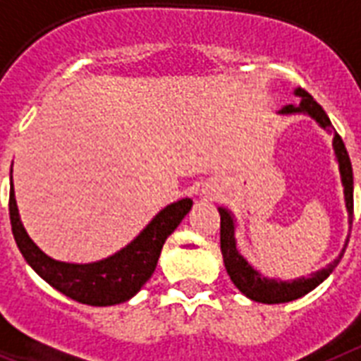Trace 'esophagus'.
I'll use <instances>...</instances> for the list:
<instances>
[{
  "label": "esophagus",
  "mask_w": 361,
  "mask_h": 361,
  "mask_svg": "<svg viewBox=\"0 0 361 361\" xmlns=\"http://www.w3.org/2000/svg\"><path fill=\"white\" fill-rule=\"evenodd\" d=\"M204 192H206V195H215L216 192V185H213V183H211V185H206V189H204Z\"/></svg>",
  "instance_id": "34e87169"
}]
</instances>
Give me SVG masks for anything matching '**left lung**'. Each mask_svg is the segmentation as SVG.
<instances>
[{
	"label": "left lung",
	"instance_id": "left-lung-1",
	"mask_svg": "<svg viewBox=\"0 0 361 361\" xmlns=\"http://www.w3.org/2000/svg\"><path fill=\"white\" fill-rule=\"evenodd\" d=\"M295 94L300 98V104L286 105L280 114H297L304 113L310 114L312 118H315L321 128L324 130H332V122L328 118V114L321 105L312 98V94H307L304 89H297ZM334 152H336V159L339 163V174H341L343 183V195H345V207L348 213V226H353V213H354V178H353V165H350V157L347 154L345 142L338 133H334ZM221 213V250L222 257H224V267H226L228 274H230L231 282L235 283V287L243 295H247L250 300L263 304H282L291 302L297 298L304 297L306 293L313 291L319 283H323L332 271L341 262L345 248L348 245V237L345 241L341 254L334 259L330 265H326L321 271L313 272L307 278H297L293 282H282V280H274V278H265L262 272H257L245 257L239 254L235 243V221L230 211L224 207H219Z\"/></svg>",
	"mask_w": 361,
	"mask_h": 361
}]
</instances>
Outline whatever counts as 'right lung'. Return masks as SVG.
I'll return each instance as SVG.
<instances>
[{
	"label": "right lung",
	"instance_id": "obj_1",
	"mask_svg": "<svg viewBox=\"0 0 361 361\" xmlns=\"http://www.w3.org/2000/svg\"><path fill=\"white\" fill-rule=\"evenodd\" d=\"M192 207L190 198L178 200L161 209L152 222L133 241L113 256L94 263H64L46 256L31 241L20 221L18 206L14 198L13 171H11V195L8 215L14 241L22 256L38 276L46 280L57 291L89 306H113L130 300L140 291L154 274L161 248L166 237L178 228Z\"/></svg>",
	"mask_w": 361,
	"mask_h": 361
}]
</instances>
